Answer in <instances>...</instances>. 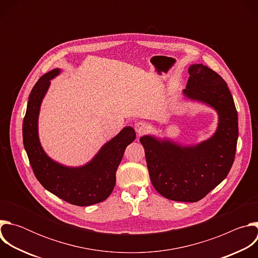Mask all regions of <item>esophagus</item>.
I'll return each instance as SVG.
<instances>
[{
  "instance_id": "1",
  "label": "esophagus",
  "mask_w": 258,
  "mask_h": 258,
  "mask_svg": "<svg viewBox=\"0 0 258 258\" xmlns=\"http://www.w3.org/2000/svg\"><path fill=\"white\" fill-rule=\"evenodd\" d=\"M135 130L139 135H143L149 130V125H148V123L145 122V121H138L135 124Z\"/></svg>"
}]
</instances>
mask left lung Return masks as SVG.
Returning a JSON list of instances; mask_svg holds the SVG:
<instances>
[{
    "label": "left lung",
    "instance_id": "obj_1",
    "mask_svg": "<svg viewBox=\"0 0 258 258\" xmlns=\"http://www.w3.org/2000/svg\"><path fill=\"white\" fill-rule=\"evenodd\" d=\"M182 94L187 99L213 108L218 116L214 134L194 145L168 138L141 137L147 166L155 190L180 202H197L228 175L236 154L238 113L227 83L203 64H192Z\"/></svg>",
    "mask_w": 258,
    "mask_h": 258
}]
</instances>
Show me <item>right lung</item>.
Here are the masks:
<instances>
[{"label":"right lung","instance_id":"add662e5","mask_svg":"<svg viewBox=\"0 0 258 258\" xmlns=\"http://www.w3.org/2000/svg\"><path fill=\"white\" fill-rule=\"evenodd\" d=\"M60 72L59 68L49 71L32 88L22 125L23 145L34 175L46 190L70 204L89 206L106 200L113 191L116 170L136 132L132 126L123 127L85 165L66 166L53 160L40 142L39 115L51 80Z\"/></svg>","mask_w":258,"mask_h":258}]
</instances>
